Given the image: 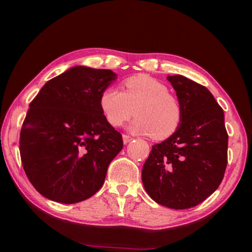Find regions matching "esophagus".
I'll return each mask as SVG.
<instances>
[{
  "label": "esophagus",
  "mask_w": 252,
  "mask_h": 252,
  "mask_svg": "<svg viewBox=\"0 0 252 252\" xmlns=\"http://www.w3.org/2000/svg\"><path fill=\"white\" fill-rule=\"evenodd\" d=\"M122 138H123V143H125V144H127V143L131 142V141L133 140V137H131V136H129V135H126V134H123V135H122Z\"/></svg>",
  "instance_id": "obj_1"
}]
</instances>
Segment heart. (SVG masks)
I'll use <instances>...</instances> for the list:
<instances>
[{
	"label": "heart",
	"instance_id": "b5f03b06",
	"mask_svg": "<svg viewBox=\"0 0 252 252\" xmlns=\"http://www.w3.org/2000/svg\"><path fill=\"white\" fill-rule=\"evenodd\" d=\"M125 92L117 88L106 89L99 105L107 122L120 126L135 114L130 130L151 135L155 140H165L179 129L183 120V107L165 84L146 74L125 80Z\"/></svg>",
	"mask_w": 252,
	"mask_h": 252
}]
</instances>
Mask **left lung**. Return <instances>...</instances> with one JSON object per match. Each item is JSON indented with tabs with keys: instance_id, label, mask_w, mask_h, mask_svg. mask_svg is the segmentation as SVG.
I'll use <instances>...</instances> for the list:
<instances>
[{
	"instance_id": "obj_1",
	"label": "left lung",
	"mask_w": 252,
	"mask_h": 252,
	"mask_svg": "<svg viewBox=\"0 0 252 252\" xmlns=\"http://www.w3.org/2000/svg\"><path fill=\"white\" fill-rule=\"evenodd\" d=\"M183 107L174 134L152 147L142 181L147 194L171 209H189L213 194L224 178L228 135L224 112L206 87L168 76Z\"/></svg>"
}]
</instances>
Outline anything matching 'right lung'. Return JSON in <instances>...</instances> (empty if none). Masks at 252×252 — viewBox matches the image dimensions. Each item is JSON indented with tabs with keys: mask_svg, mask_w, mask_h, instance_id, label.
Wrapping results in <instances>:
<instances>
[{
	"mask_svg": "<svg viewBox=\"0 0 252 252\" xmlns=\"http://www.w3.org/2000/svg\"><path fill=\"white\" fill-rule=\"evenodd\" d=\"M115 79L111 70L77 66L47 81L30 103L20 158L30 183L47 199L76 203L103 186L123 147L122 135L99 105Z\"/></svg>",
	"mask_w": 252,
	"mask_h": 252,
	"instance_id": "obj_1",
	"label": "right lung"
}]
</instances>
